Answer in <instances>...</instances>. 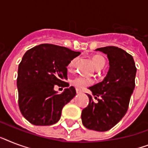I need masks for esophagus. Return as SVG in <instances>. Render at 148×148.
I'll list each match as a JSON object with an SVG mask.
<instances>
[{"instance_id":"34e87169","label":"esophagus","mask_w":148,"mask_h":148,"mask_svg":"<svg viewBox=\"0 0 148 148\" xmlns=\"http://www.w3.org/2000/svg\"><path fill=\"white\" fill-rule=\"evenodd\" d=\"M76 92H77V94H81V93H82V91H81V90H79V89H76Z\"/></svg>"}]
</instances>
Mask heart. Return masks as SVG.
<instances>
[{
    "mask_svg": "<svg viewBox=\"0 0 148 148\" xmlns=\"http://www.w3.org/2000/svg\"><path fill=\"white\" fill-rule=\"evenodd\" d=\"M77 62V58H74L70 61L68 64V69L71 70L74 67V65ZM91 62H92L94 67L97 70L101 69L105 64V60L100 55H94L91 57ZM72 84H74L76 88L79 89H84L86 87L92 84V81L90 79L84 78V77H77L72 81Z\"/></svg>",
    "mask_w": 148,
    "mask_h": 148,
    "instance_id": "1",
    "label": "heart"
}]
</instances>
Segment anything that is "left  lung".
I'll return each mask as SVG.
<instances>
[{
    "label": "left lung",
    "mask_w": 148,
    "mask_h": 148,
    "mask_svg": "<svg viewBox=\"0 0 148 148\" xmlns=\"http://www.w3.org/2000/svg\"><path fill=\"white\" fill-rule=\"evenodd\" d=\"M97 51L108 55L109 71L103 81L89 88V103L81 112L84 126L97 131H107L114 127L127 111L135 87L137 68L133 57L114 46L100 47ZM99 97V99L97 97Z\"/></svg>",
    "instance_id": "obj_1"
}]
</instances>
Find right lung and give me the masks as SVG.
<instances>
[{"label":"right lung","mask_w":148,"mask_h":148,"mask_svg":"<svg viewBox=\"0 0 148 148\" xmlns=\"http://www.w3.org/2000/svg\"><path fill=\"white\" fill-rule=\"evenodd\" d=\"M67 47L43 44L28 50L18 66L17 86L18 105L30 123L49 126L60 120L61 111L76 95L71 86L60 95L54 86L69 87L67 66L80 54Z\"/></svg>","instance_id":"1"}]
</instances>
